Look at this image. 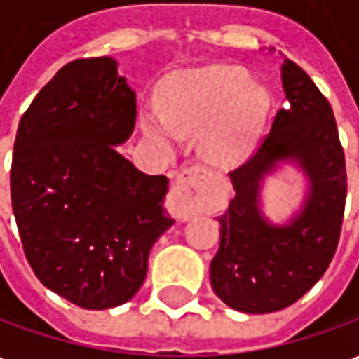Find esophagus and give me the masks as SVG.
I'll return each instance as SVG.
<instances>
[{"instance_id":"1","label":"esophagus","mask_w":359,"mask_h":359,"mask_svg":"<svg viewBox=\"0 0 359 359\" xmlns=\"http://www.w3.org/2000/svg\"><path fill=\"white\" fill-rule=\"evenodd\" d=\"M205 179H208V171L200 165H190V167L180 169L167 198V210L172 217L188 221L198 213H202L205 203H203L200 188Z\"/></svg>"}]
</instances>
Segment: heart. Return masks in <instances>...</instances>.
<instances>
[{"instance_id": "obj_1", "label": "heart", "mask_w": 359, "mask_h": 359, "mask_svg": "<svg viewBox=\"0 0 359 359\" xmlns=\"http://www.w3.org/2000/svg\"><path fill=\"white\" fill-rule=\"evenodd\" d=\"M161 109L142 111V128L151 138L172 140L179 134L202 133L200 148L217 167L241 163L269 113L265 86L250 82L241 67L211 65L169 74L159 88Z\"/></svg>"}]
</instances>
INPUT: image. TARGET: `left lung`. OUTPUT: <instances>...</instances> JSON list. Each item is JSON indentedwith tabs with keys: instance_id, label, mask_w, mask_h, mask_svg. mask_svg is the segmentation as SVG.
<instances>
[{
	"instance_id": "obj_1",
	"label": "left lung",
	"mask_w": 359,
	"mask_h": 359,
	"mask_svg": "<svg viewBox=\"0 0 359 359\" xmlns=\"http://www.w3.org/2000/svg\"><path fill=\"white\" fill-rule=\"evenodd\" d=\"M280 79L285 107L256 154L229 172L234 198L217 217L211 286L244 313H271L300 300L331 264L344 217L346 163L331 105L290 59ZM278 163H296L309 177L304 205L286 226H273L259 210L261 180Z\"/></svg>"
}]
</instances>
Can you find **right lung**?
Masks as SVG:
<instances>
[{
    "instance_id": "obj_1",
    "label": "right lung",
    "mask_w": 359,
    "mask_h": 359,
    "mask_svg": "<svg viewBox=\"0 0 359 359\" xmlns=\"http://www.w3.org/2000/svg\"><path fill=\"white\" fill-rule=\"evenodd\" d=\"M136 95L111 57L59 69L20 118L11 203L28 264L46 288L84 309L140 290L151 246L175 223L169 180L115 146L130 138Z\"/></svg>"
}]
</instances>
